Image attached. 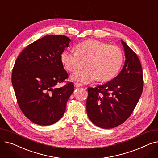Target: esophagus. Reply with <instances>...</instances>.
<instances>
[{
	"instance_id": "1",
	"label": "esophagus",
	"mask_w": 158,
	"mask_h": 158,
	"mask_svg": "<svg viewBox=\"0 0 158 158\" xmlns=\"http://www.w3.org/2000/svg\"><path fill=\"white\" fill-rule=\"evenodd\" d=\"M82 86V85H81V84L78 83V82H75V83H74V86L76 87V88L80 87V86Z\"/></svg>"
}]
</instances>
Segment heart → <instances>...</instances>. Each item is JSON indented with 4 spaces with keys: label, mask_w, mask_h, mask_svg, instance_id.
<instances>
[{
    "label": "heart",
    "mask_w": 158,
    "mask_h": 158,
    "mask_svg": "<svg viewBox=\"0 0 158 158\" xmlns=\"http://www.w3.org/2000/svg\"><path fill=\"white\" fill-rule=\"evenodd\" d=\"M61 61L66 70L74 72L85 64L84 69L73 73L72 80L89 83L97 79L100 82L113 79L119 72L123 61L122 50L103 41L87 40L78 44L76 51H64Z\"/></svg>",
    "instance_id": "b5f03b06"
}]
</instances>
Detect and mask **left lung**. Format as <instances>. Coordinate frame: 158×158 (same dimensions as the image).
Returning a JSON list of instances; mask_svg holds the SVG:
<instances>
[{"label": "left lung", "mask_w": 158, "mask_h": 158, "mask_svg": "<svg viewBox=\"0 0 158 158\" xmlns=\"http://www.w3.org/2000/svg\"><path fill=\"white\" fill-rule=\"evenodd\" d=\"M121 41L126 60L120 73L105 85L88 88V116L95 125L103 129L117 127L125 122L133 112L143 89L139 58Z\"/></svg>", "instance_id": "left-lung-1"}]
</instances>
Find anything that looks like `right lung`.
I'll return each mask as SVG.
<instances>
[{"label":"right lung","mask_w":158,"mask_h":158,"mask_svg":"<svg viewBox=\"0 0 158 158\" xmlns=\"http://www.w3.org/2000/svg\"><path fill=\"white\" fill-rule=\"evenodd\" d=\"M70 41L66 36H45L27 45L15 61L11 82L16 101L23 114L38 125L60 120L74 90L72 82L56 87L69 77L61 54Z\"/></svg>","instance_id":"obj_1"}]
</instances>
